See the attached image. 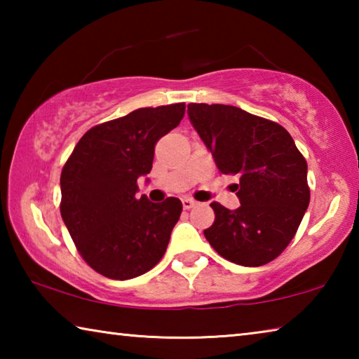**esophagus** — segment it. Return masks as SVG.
Returning a JSON list of instances; mask_svg holds the SVG:
<instances>
[{
	"label": "esophagus",
	"mask_w": 359,
	"mask_h": 359,
	"mask_svg": "<svg viewBox=\"0 0 359 359\" xmlns=\"http://www.w3.org/2000/svg\"><path fill=\"white\" fill-rule=\"evenodd\" d=\"M182 205H184L185 210H190L191 208L196 205V201H194V199H191V198H184V199H182Z\"/></svg>",
	"instance_id": "34e87169"
}]
</instances>
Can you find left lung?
I'll use <instances>...</instances> for the list:
<instances>
[{"instance_id":"8db88e82","label":"left lung","mask_w":359,"mask_h":359,"mask_svg":"<svg viewBox=\"0 0 359 359\" xmlns=\"http://www.w3.org/2000/svg\"><path fill=\"white\" fill-rule=\"evenodd\" d=\"M188 118L223 174L238 175L241 208L212 203L205 239L224 259L257 267L276 259L294 238L311 201L307 163L276 121L236 106L188 104Z\"/></svg>"}]
</instances>
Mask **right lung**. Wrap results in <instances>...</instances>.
Masks as SVG:
<instances>
[{
    "mask_svg": "<svg viewBox=\"0 0 359 359\" xmlns=\"http://www.w3.org/2000/svg\"><path fill=\"white\" fill-rule=\"evenodd\" d=\"M184 102L142 107L96 125L63 166L60 212L90 267L114 280L150 271L165 255L182 203H150L137 179L151 169L158 139L180 123Z\"/></svg>",
    "mask_w": 359,
    "mask_h": 359,
    "instance_id": "add662e5",
    "label": "right lung"
}]
</instances>
